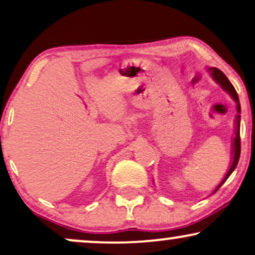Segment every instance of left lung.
I'll return each mask as SVG.
<instances>
[{
    "mask_svg": "<svg viewBox=\"0 0 255 255\" xmlns=\"http://www.w3.org/2000/svg\"><path fill=\"white\" fill-rule=\"evenodd\" d=\"M208 71L211 74L212 79L216 81L217 84L220 85V87L223 88L225 92H227L231 96V98L234 100V103L237 104V117H236V120H234V134H236V136L232 138V164H231V167L229 169V171L226 172L225 177L223 178V181L219 183L218 185H217V188L213 190L211 195H213L217 190H218L220 186H222L224 183L226 182V179L230 177L231 174L234 171V169L237 168V164H238L239 162V157H240V112H242V108H240V103H239V97L238 94H237V91L236 88L233 87V85L230 83V80L227 79V77L224 74L222 71L216 69V67H208Z\"/></svg>",
    "mask_w": 255,
    "mask_h": 255,
    "instance_id": "obj_1",
    "label": "left lung"
}]
</instances>
